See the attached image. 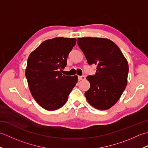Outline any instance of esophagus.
<instances>
[{
  "mask_svg": "<svg viewBox=\"0 0 148 148\" xmlns=\"http://www.w3.org/2000/svg\"><path fill=\"white\" fill-rule=\"evenodd\" d=\"M77 77H78V79H79V80H84V79H85V77H84V76H79Z\"/></svg>",
  "mask_w": 148,
  "mask_h": 148,
  "instance_id": "1",
  "label": "esophagus"
}]
</instances>
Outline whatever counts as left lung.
Instances as JSON below:
<instances>
[{
  "mask_svg": "<svg viewBox=\"0 0 148 148\" xmlns=\"http://www.w3.org/2000/svg\"><path fill=\"white\" fill-rule=\"evenodd\" d=\"M88 64L97 65L96 73L87 76L90 89L84 93L91 106L99 110L117 102L127 84L128 65L118 46L112 40L97 37L77 39Z\"/></svg>",
  "mask_w": 148,
  "mask_h": 148,
  "instance_id": "8db88e82",
  "label": "left lung"
}]
</instances>
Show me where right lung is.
Instances as JSON below:
<instances>
[{
  "label": "right lung",
  "mask_w": 148,
  "mask_h": 148,
  "mask_svg": "<svg viewBox=\"0 0 148 148\" xmlns=\"http://www.w3.org/2000/svg\"><path fill=\"white\" fill-rule=\"evenodd\" d=\"M75 38L56 37L42 42L30 53L25 76L32 97L48 111L60 108L77 82V76L63 75Z\"/></svg>",
  "instance_id": "right-lung-1"
}]
</instances>
